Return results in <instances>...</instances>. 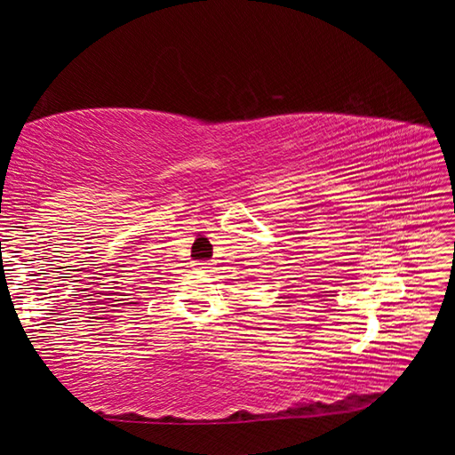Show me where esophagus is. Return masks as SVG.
<instances>
[{"label":"esophagus","instance_id":"obj_1","mask_svg":"<svg viewBox=\"0 0 455 455\" xmlns=\"http://www.w3.org/2000/svg\"><path fill=\"white\" fill-rule=\"evenodd\" d=\"M200 265V268H203V271H212V268H214V265L212 263H209V260H203V263H198Z\"/></svg>","mask_w":455,"mask_h":455}]
</instances>
